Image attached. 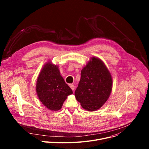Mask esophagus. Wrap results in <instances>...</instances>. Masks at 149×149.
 I'll use <instances>...</instances> for the list:
<instances>
[{
	"mask_svg": "<svg viewBox=\"0 0 149 149\" xmlns=\"http://www.w3.org/2000/svg\"><path fill=\"white\" fill-rule=\"evenodd\" d=\"M70 88H71V90H72V91L74 90V89H75L74 85H73V84H70Z\"/></svg>",
	"mask_w": 149,
	"mask_h": 149,
	"instance_id": "obj_1",
	"label": "esophagus"
}]
</instances>
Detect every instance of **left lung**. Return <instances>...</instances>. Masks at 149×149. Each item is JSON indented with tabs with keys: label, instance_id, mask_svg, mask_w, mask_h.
I'll list each match as a JSON object with an SVG mask.
<instances>
[{
	"label": "left lung",
	"instance_id": "1",
	"mask_svg": "<svg viewBox=\"0 0 149 149\" xmlns=\"http://www.w3.org/2000/svg\"><path fill=\"white\" fill-rule=\"evenodd\" d=\"M81 75L75 98L84 109L95 111L110 95L113 86L111 74L100 59L92 57L81 70Z\"/></svg>",
	"mask_w": 149,
	"mask_h": 149
}]
</instances>
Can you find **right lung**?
<instances>
[{"label":"right lung","mask_w":149,"mask_h":149,"mask_svg":"<svg viewBox=\"0 0 149 149\" xmlns=\"http://www.w3.org/2000/svg\"><path fill=\"white\" fill-rule=\"evenodd\" d=\"M37 95L47 108L58 111L72 91L61 75L58 67L51 62L42 68L36 81Z\"/></svg>","instance_id":"add662e5"}]
</instances>
